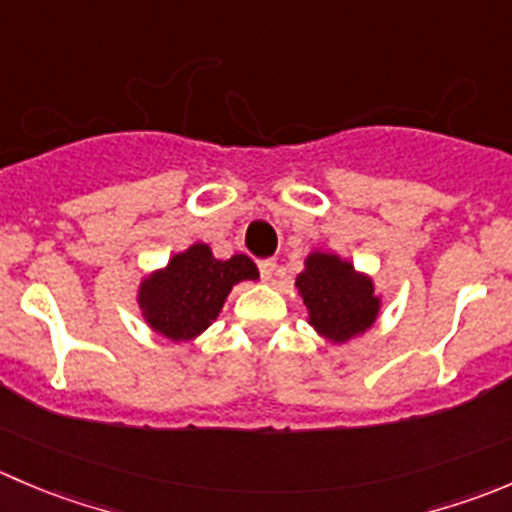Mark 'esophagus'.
<instances>
[{
    "label": "esophagus",
    "mask_w": 512,
    "mask_h": 512,
    "mask_svg": "<svg viewBox=\"0 0 512 512\" xmlns=\"http://www.w3.org/2000/svg\"><path fill=\"white\" fill-rule=\"evenodd\" d=\"M257 267H260V275L265 277V280H270V277L275 275L277 262H275V260H270V257H267V260H260V262H257Z\"/></svg>",
    "instance_id": "34e87169"
}]
</instances>
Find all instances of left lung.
<instances>
[{"label": "left lung", "instance_id": "8db88e82", "mask_svg": "<svg viewBox=\"0 0 512 512\" xmlns=\"http://www.w3.org/2000/svg\"><path fill=\"white\" fill-rule=\"evenodd\" d=\"M295 285L310 310V325L327 340L345 342L375 322L380 302L372 295V282L340 257L310 255Z\"/></svg>", "mask_w": 512, "mask_h": 512}]
</instances>
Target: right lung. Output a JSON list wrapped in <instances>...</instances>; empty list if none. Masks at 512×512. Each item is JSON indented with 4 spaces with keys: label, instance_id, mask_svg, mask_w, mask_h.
<instances>
[{
    "label": "right lung",
    "instance_id": "obj_1",
    "mask_svg": "<svg viewBox=\"0 0 512 512\" xmlns=\"http://www.w3.org/2000/svg\"><path fill=\"white\" fill-rule=\"evenodd\" d=\"M255 277L257 265L247 255L215 260L207 245H192L142 285L140 305L157 332L190 340L215 320L232 285Z\"/></svg>",
    "mask_w": 512,
    "mask_h": 512
}]
</instances>
